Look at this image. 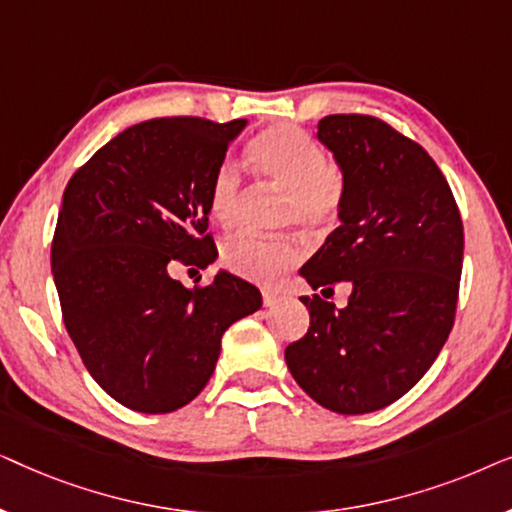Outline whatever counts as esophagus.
<instances>
[{"label": "esophagus", "mask_w": 512, "mask_h": 512, "mask_svg": "<svg viewBox=\"0 0 512 512\" xmlns=\"http://www.w3.org/2000/svg\"><path fill=\"white\" fill-rule=\"evenodd\" d=\"M279 303V296L277 293H272V291H263V305L265 307H272V305H277Z\"/></svg>", "instance_id": "1"}]
</instances>
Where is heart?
I'll return each instance as SVG.
<instances>
[{
  "label": "heart",
  "mask_w": 512,
  "mask_h": 512,
  "mask_svg": "<svg viewBox=\"0 0 512 512\" xmlns=\"http://www.w3.org/2000/svg\"><path fill=\"white\" fill-rule=\"evenodd\" d=\"M247 153L258 177L284 191L282 223H298L307 230L333 226L342 200L340 174L303 130L275 125L251 139ZM242 200L240 170L233 163H223L209 186V212L221 226H230L240 214ZM221 261L235 275L270 284L298 261V247L289 237L240 233L223 244Z\"/></svg>",
  "instance_id": "1"
}]
</instances>
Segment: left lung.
Wrapping results in <instances>:
<instances>
[{"label":"left lung","mask_w":512,"mask_h":512,"mask_svg":"<svg viewBox=\"0 0 512 512\" xmlns=\"http://www.w3.org/2000/svg\"><path fill=\"white\" fill-rule=\"evenodd\" d=\"M319 142L342 172L340 226L300 268L314 291L352 286L345 307L300 298L310 328L286 347L293 380L340 415L387 408L422 380L454 324L464 226L433 158L380 118L333 114Z\"/></svg>","instance_id":"obj_1"}]
</instances>
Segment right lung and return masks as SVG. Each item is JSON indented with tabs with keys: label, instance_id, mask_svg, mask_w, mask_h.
I'll list each match as a JSON object with an SVG mask.
<instances>
[{
	"label": "right lung",
	"instance_id": "obj_1",
	"mask_svg": "<svg viewBox=\"0 0 512 512\" xmlns=\"http://www.w3.org/2000/svg\"><path fill=\"white\" fill-rule=\"evenodd\" d=\"M247 121L153 118L123 130L74 172L62 195L51 270L83 366L125 408L165 415L205 389L230 324L261 310L254 284L219 270L186 289L174 263L219 251L209 186Z\"/></svg>",
	"mask_w": 512,
	"mask_h": 512
}]
</instances>
